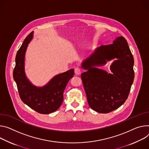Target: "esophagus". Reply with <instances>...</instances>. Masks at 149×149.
Segmentation results:
<instances>
[{
	"instance_id": "1",
	"label": "esophagus",
	"mask_w": 149,
	"mask_h": 149,
	"mask_svg": "<svg viewBox=\"0 0 149 149\" xmlns=\"http://www.w3.org/2000/svg\"><path fill=\"white\" fill-rule=\"evenodd\" d=\"M74 72L76 75H79V74H81V70L79 68H76L75 69Z\"/></svg>"
}]
</instances>
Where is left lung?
Wrapping results in <instances>:
<instances>
[{"label": "left lung", "mask_w": 149, "mask_h": 149, "mask_svg": "<svg viewBox=\"0 0 149 149\" xmlns=\"http://www.w3.org/2000/svg\"><path fill=\"white\" fill-rule=\"evenodd\" d=\"M116 58L111 66L112 74L95 66ZM134 58L125 38L118 37L113 44L102 45L82 64L87 70L81 75L87 102L92 109L109 113L127 99L134 78Z\"/></svg>", "instance_id": "obj_1"}]
</instances>
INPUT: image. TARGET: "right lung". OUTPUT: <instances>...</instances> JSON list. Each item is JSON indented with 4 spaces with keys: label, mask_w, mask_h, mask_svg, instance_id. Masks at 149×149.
Instances as JSON below:
<instances>
[{
    "label": "right lung",
    "mask_w": 149,
    "mask_h": 149,
    "mask_svg": "<svg viewBox=\"0 0 149 149\" xmlns=\"http://www.w3.org/2000/svg\"><path fill=\"white\" fill-rule=\"evenodd\" d=\"M33 35V32H31L26 36L17 52L13 77L22 101L39 113L49 114L56 111L62 104L63 91L68 82L73 77L74 71L71 69L55 76L45 87L33 86L24 72L25 53Z\"/></svg>",
    "instance_id": "1"
}]
</instances>
